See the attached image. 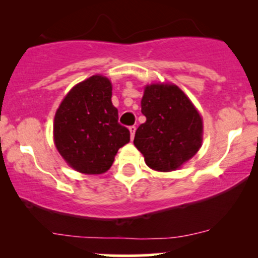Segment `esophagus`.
Here are the masks:
<instances>
[{
  "mask_svg": "<svg viewBox=\"0 0 258 258\" xmlns=\"http://www.w3.org/2000/svg\"><path fill=\"white\" fill-rule=\"evenodd\" d=\"M128 130H130V133H131V139H133V137H135V133H136V126H130Z\"/></svg>",
  "mask_w": 258,
  "mask_h": 258,
  "instance_id": "34e87169",
  "label": "esophagus"
}]
</instances>
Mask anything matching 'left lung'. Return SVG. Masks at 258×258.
Returning a JSON list of instances; mask_svg holds the SVG:
<instances>
[{
    "label": "left lung",
    "instance_id": "1",
    "mask_svg": "<svg viewBox=\"0 0 258 258\" xmlns=\"http://www.w3.org/2000/svg\"><path fill=\"white\" fill-rule=\"evenodd\" d=\"M141 105L147 120L133 143L148 166L168 172L193 158L201 147L203 120L188 97L174 85H150Z\"/></svg>",
    "mask_w": 258,
    "mask_h": 258
}]
</instances>
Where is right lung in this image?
<instances>
[{"label": "right lung", "instance_id": "obj_1", "mask_svg": "<svg viewBox=\"0 0 258 258\" xmlns=\"http://www.w3.org/2000/svg\"><path fill=\"white\" fill-rule=\"evenodd\" d=\"M111 84L94 75L68 93L54 117V142L65 161L81 173L108 171L117 150L130 142L111 103Z\"/></svg>", "mask_w": 258, "mask_h": 258}]
</instances>
